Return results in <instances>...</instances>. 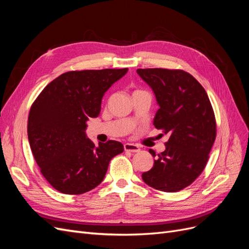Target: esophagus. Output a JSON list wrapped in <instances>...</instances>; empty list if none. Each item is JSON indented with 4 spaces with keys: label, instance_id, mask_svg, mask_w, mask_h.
Masks as SVG:
<instances>
[{
    "label": "esophagus",
    "instance_id": "esophagus-1",
    "mask_svg": "<svg viewBox=\"0 0 249 249\" xmlns=\"http://www.w3.org/2000/svg\"><path fill=\"white\" fill-rule=\"evenodd\" d=\"M124 148L125 152H131V153H138L140 150L139 146L133 144V143H124Z\"/></svg>",
    "mask_w": 249,
    "mask_h": 249
}]
</instances>
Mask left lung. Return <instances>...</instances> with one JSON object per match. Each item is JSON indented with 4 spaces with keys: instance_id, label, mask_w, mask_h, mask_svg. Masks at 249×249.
I'll use <instances>...</instances> for the list:
<instances>
[{
    "instance_id": "obj_1",
    "label": "left lung",
    "mask_w": 249,
    "mask_h": 249,
    "mask_svg": "<svg viewBox=\"0 0 249 249\" xmlns=\"http://www.w3.org/2000/svg\"><path fill=\"white\" fill-rule=\"evenodd\" d=\"M152 87L159 110L156 129L169 135L166 149L153 168L142 173L144 183L164 192H178L191 185L205 169L216 138V120L206 90L182 70L139 69ZM149 153L156 157L153 149Z\"/></svg>"
}]
</instances>
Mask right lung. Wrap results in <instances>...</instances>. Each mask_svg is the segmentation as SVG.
<instances>
[{
  "label": "right lung",
  "instance_id": "right-lung-1",
  "mask_svg": "<svg viewBox=\"0 0 249 249\" xmlns=\"http://www.w3.org/2000/svg\"><path fill=\"white\" fill-rule=\"evenodd\" d=\"M127 69L72 71L43 88L28 117V138L40 172L64 194H83L99 186L113 157L124 152L115 140L99 145L87 138L86 123L97 117L102 99Z\"/></svg>",
  "mask_w": 249,
  "mask_h": 249
}]
</instances>
